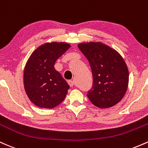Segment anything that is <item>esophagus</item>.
<instances>
[{
  "mask_svg": "<svg viewBox=\"0 0 148 148\" xmlns=\"http://www.w3.org/2000/svg\"><path fill=\"white\" fill-rule=\"evenodd\" d=\"M67 83H68L71 87H72V86H74V81H73L72 80H68V81H67Z\"/></svg>",
  "mask_w": 148,
  "mask_h": 148,
  "instance_id": "1",
  "label": "esophagus"
}]
</instances>
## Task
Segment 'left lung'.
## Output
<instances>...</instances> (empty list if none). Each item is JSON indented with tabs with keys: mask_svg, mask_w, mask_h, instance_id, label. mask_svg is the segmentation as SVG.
I'll use <instances>...</instances> for the list:
<instances>
[{
	"mask_svg": "<svg viewBox=\"0 0 148 148\" xmlns=\"http://www.w3.org/2000/svg\"><path fill=\"white\" fill-rule=\"evenodd\" d=\"M78 47L91 67L93 84L88 99L99 108L113 106L123 99L128 86L129 72L123 58L100 42L79 44Z\"/></svg>",
	"mask_w": 148,
	"mask_h": 148,
	"instance_id": "left-lung-1",
	"label": "left lung"
}]
</instances>
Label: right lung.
<instances>
[{
    "label": "right lung",
    "mask_w": 148,
    "mask_h": 148,
    "mask_svg": "<svg viewBox=\"0 0 148 148\" xmlns=\"http://www.w3.org/2000/svg\"><path fill=\"white\" fill-rule=\"evenodd\" d=\"M69 47L70 45L63 42L45 44L28 59L23 72V83L26 94L36 106L53 108L65 98L69 86L54 68V64Z\"/></svg>",
    "instance_id": "right-lung-1"
}]
</instances>
